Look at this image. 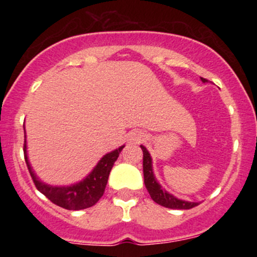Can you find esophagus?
Listing matches in <instances>:
<instances>
[{"mask_svg": "<svg viewBox=\"0 0 257 257\" xmlns=\"http://www.w3.org/2000/svg\"><path fill=\"white\" fill-rule=\"evenodd\" d=\"M131 140L133 141V143L139 144V143H141V141L144 140V137H143V135H141V134H139V133H134V134L132 135Z\"/></svg>", "mask_w": 257, "mask_h": 257, "instance_id": "34e87169", "label": "esophagus"}]
</instances>
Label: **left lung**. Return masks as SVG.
<instances>
[{
    "label": "left lung",
    "mask_w": 257,
    "mask_h": 257,
    "mask_svg": "<svg viewBox=\"0 0 257 257\" xmlns=\"http://www.w3.org/2000/svg\"><path fill=\"white\" fill-rule=\"evenodd\" d=\"M203 82H208V79L203 78ZM143 150L144 157H143V168H144V181H145V186L149 191L150 196L153 199V202H156L157 204L166 206V208L170 209H192L194 206L198 205V203L196 202H185V200L178 199L175 197L166 192L164 190H162L161 186L157 182V180L155 179L152 172V159L150 153L144 146H140Z\"/></svg>",
    "instance_id": "8db88e82"
}]
</instances>
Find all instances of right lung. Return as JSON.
I'll return each mask as SVG.
<instances>
[{
	"label": "right lung",
	"instance_id": "1",
	"mask_svg": "<svg viewBox=\"0 0 257 257\" xmlns=\"http://www.w3.org/2000/svg\"><path fill=\"white\" fill-rule=\"evenodd\" d=\"M123 147L124 146H120L119 149L105 155L100 159L98 166L94 168L93 172L83 181L73 186H69V187H53V186H48L37 180L30 164H29L28 156H26V141H24V157L32 181L41 193H43L55 205L61 206L67 210H82V209L95 205L102 197L112 167L118 158Z\"/></svg>",
	"mask_w": 257,
	"mask_h": 257
}]
</instances>
